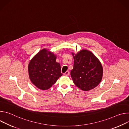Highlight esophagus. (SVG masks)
I'll use <instances>...</instances> for the list:
<instances>
[{"label":"esophagus","mask_w":129,"mask_h":129,"mask_svg":"<svg viewBox=\"0 0 129 129\" xmlns=\"http://www.w3.org/2000/svg\"><path fill=\"white\" fill-rule=\"evenodd\" d=\"M69 75V71H66L64 73V75L65 76H68Z\"/></svg>","instance_id":"obj_1"}]
</instances>
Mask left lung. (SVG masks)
I'll list each match as a JSON object with an SVG mask.
<instances>
[{
  "mask_svg": "<svg viewBox=\"0 0 129 129\" xmlns=\"http://www.w3.org/2000/svg\"><path fill=\"white\" fill-rule=\"evenodd\" d=\"M72 55L74 65L70 75L73 83L85 91L96 87L101 82L103 74L100 61L87 50H81L76 55L72 53Z\"/></svg>",
  "mask_w": 129,
  "mask_h": 129,
  "instance_id": "1",
  "label": "left lung"
}]
</instances>
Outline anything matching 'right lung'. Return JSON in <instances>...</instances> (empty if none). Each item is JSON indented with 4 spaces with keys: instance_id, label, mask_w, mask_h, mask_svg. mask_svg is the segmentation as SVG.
Masks as SVG:
<instances>
[{
    "instance_id": "right-lung-1",
    "label": "right lung",
    "mask_w": 129,
    "mask_h": 129,
    "mask_svg": "<svg viewBox=\"0 0 129 129\" xmlns=\"http://www.w3.org/2000/svg\"><path fill=\"white\" fill-rule=\"evenodd\" d=\"M56 56L46 49L40 50L33 58L28 66L29 79L38 88H50L62 76L61 66Z\"/></svg>"
}]
</instances>
